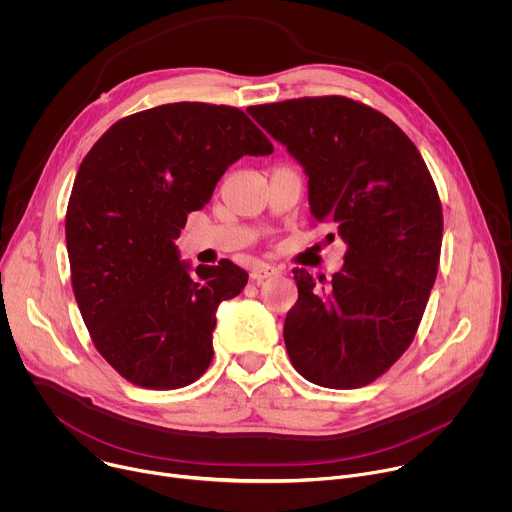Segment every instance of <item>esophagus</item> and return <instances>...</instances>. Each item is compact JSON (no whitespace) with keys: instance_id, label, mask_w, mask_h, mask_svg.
Wrapping results in <instances>:
<instances>
[{"instance_id":"1","label":"esophagus","mask_w":512,"mask_h":512,"mask_svg":"<svg viewBox=\"0 0 512 512\" xmlns=\"http://www.w3.org/2000/svg\"><path fill=\"white\" fill-rule=\"evenodd\" d=\"M279 273H281V269H279V267H275V265H269V263H257V265L251 269V279H253V281H257V283H261L263 279L273 277V275H279Z\"/></svg>"}]
</instances>
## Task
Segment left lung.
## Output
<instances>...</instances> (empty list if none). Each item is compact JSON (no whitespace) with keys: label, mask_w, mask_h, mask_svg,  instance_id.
<instances>
[{"label":"left lung","mask_w":512,"mask_h":512,"mask_svg":"<svg viewBox=\"0 0 512 512\" xmlns=\"http://www.w3.org/2000/svg\"><path fill=\"white\" fill-rule=\"evenodd\" d=\"M247 113L304 168L312 216L348 247L330 281L294 269L289 360L320 387L369 385L411 344L440 265L444 216L429 170L389 117L346 97Z\"/></svg>","instance_id":"8db88e82"}]
</instances>
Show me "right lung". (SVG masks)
<instances>
[{
    "instance_id": "right-lung-1",
    "label": "right lung",
    "mask_w": 512,
    "mask_h": 512,
    "mask_svg": "<svg viewBox=\"0 0 512 512\" xmlns=\"http://www.w3.org/2000/svg\"><path fill=\"white\" fill-rule=\"evenodd\" d=\"M269 154L243 111L172 103L119 119L85 156L64 227L72 289L97 350L127 381L178 389L208 369L216 310L249 275L229 259L192 275L176 239L229 166Z\"/></svg>"
}]
</instances>
